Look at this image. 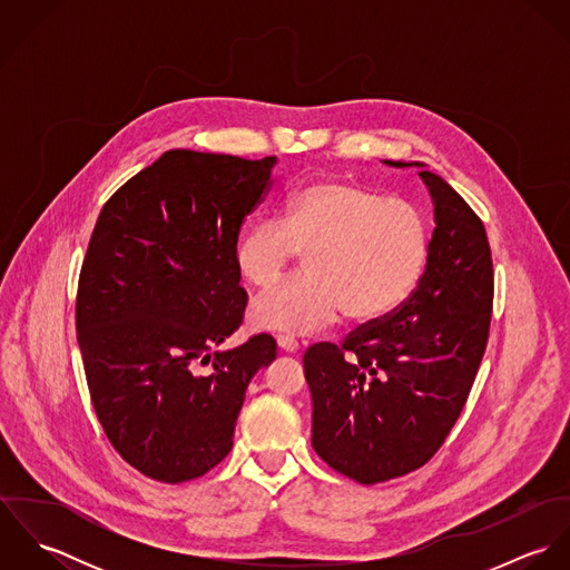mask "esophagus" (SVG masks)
I'll use <instances>...</instances> for the list:
<instances>
[{
  "label": "esophagus",
  "instance_id": "esophagus-1",
  "mask_svg": "<svg viewBox=\"0 0 570 570\" xmlns=\"http://www.w3.org/2000/svg\"><path fill=\"white\" fill-rule=\"evenodd\" d=\"M276 344H278V348L285 351V353H296V351L301 348L298 340H294V337H289V335H278V337H276Z\"/></svg>",
  "mask_w": 570,
  "mask_h": 570
}]
</instances>
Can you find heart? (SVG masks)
Instances as JSON below:
<instances>
[{"label": "heart", "mask_w": 570, "mask_h": 570, "mask_svg": "<svg viewBox=\"0 0 570 570\" xmlns=\"http://www.w3.org/2000/svg\"><path fill=\"white\" fill-rule=\"evenodd\" d=\"M305 254V278L258 296L249 323L307 335L333 325L380 323L416 289L430 256V226L410 202L371 188L316 179L294 190L278 222L254 224L235 249L237 269L254 287H269Z\"/></svg>", "instance_id": "obj_1"}]
</instances>
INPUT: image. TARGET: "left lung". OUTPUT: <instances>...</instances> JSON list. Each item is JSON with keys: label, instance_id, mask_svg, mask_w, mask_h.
Returning a JSON list of instances; mask_svg holds the SVG:
<instances>
[{"label": "left lung", "instance_id": "left-lung-1", "mask_svg": "<svg viewBox=\"0 0 570 570\" xmlns=\"http://www.w3.org/2000/svg\"><path fill=\"white\" fill-rule=\"evenodd\" d=\"M434 204L425 272L406 303L303 364L312 445L335 472L375 485L425 465L468 402L488 346L493 269L488 233L468 202L421 163Z\"/></svg>", "mask_w": 570, "mask_h": 570}]
</instances>
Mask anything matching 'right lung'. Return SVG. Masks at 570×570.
<instances>
[{
  "label": "right lung",
  "mask_w": 570,
  "mask_h": 570,
  "mask_svg": "<svg viewBox=\"0 0 570 570\" xmlns=\"http://www.w3.org/2000/svg\"><path fill=\"white\" fill-rule=\"evenodd\" d=\"M274 164L166 151L94 226L77 294L87 389L116 452L154 481L175 485L219 465L249 380L276 360L267 333L210 353L244 321L235 249Z\"/></svg>",
  "instance_id": "1"
}]
</instances>
